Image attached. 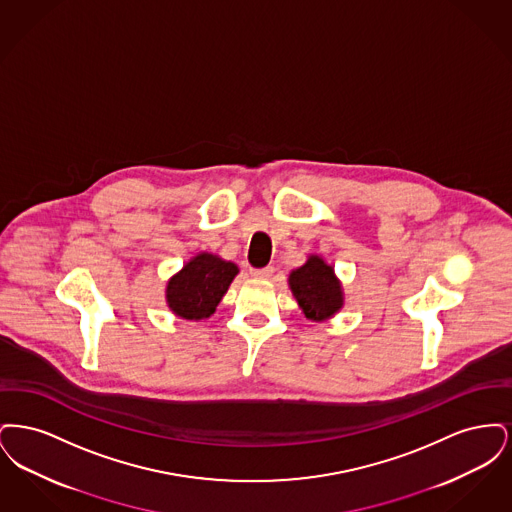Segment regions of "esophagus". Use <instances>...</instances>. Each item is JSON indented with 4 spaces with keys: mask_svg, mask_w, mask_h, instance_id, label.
<instances>
[{
    "mask_svg": "<svg viewBox=\"0 0 512 512\" xmlns=\"http://www.w3.org/2000/svg\"><path fill=\"white\" fill-rule=\"evenodd\" d=\"M251 274L255 276V278H270L272 274H274V267H265V268H253L251 270Z\"/></svg>",
    "mask_w": 512,
    "mask_h": 512,
    "instance_id": "34e87169",
    "label": "esophagus"
}]
</instances>
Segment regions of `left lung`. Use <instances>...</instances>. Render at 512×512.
<instances>
[{"label": "left lung", "instance_id": "left-lung-1", "mask_svg": "<svg viewBox=\"0 0 512 512\" xmlns=\"http://www.w3.org/2000/svg\"><path fill=\"white\" fill-rule=\"evenodd\" d=\"M290 290L305 317L322 322L334 317L343 307V290L334 268L322 257L311 255L303 267L290 272Z\"/></svg>", "mask_w": 512, "mask_h": 512}]
</instances>
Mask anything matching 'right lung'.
Here are the masks:
<instances>
[{"label": "right lung", "instance_id": "right-lung-1", "mask_svg": "<svg viewBox=\"0 0 512 512\" xmlns=\"http://www.w3.org/2000/svg\"><path fill=\"white\" fill-rule=\"evenodd\" d=\"M238 272L240 268L219 255H195L167 284L169 309L186 320L211 317Z\"/></svg>", "mask_w": 512, "mask_h": 512}]
</instances>
